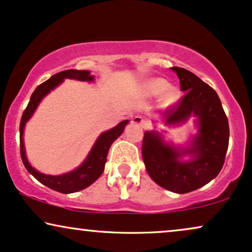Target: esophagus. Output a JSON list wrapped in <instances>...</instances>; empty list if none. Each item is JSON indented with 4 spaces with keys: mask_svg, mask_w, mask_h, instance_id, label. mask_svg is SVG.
<instances>
[{
    "mask_svg": "<svg viewBox=\"0 0 252 252\" xmlns=\"http://www.w3.org/2000/svg\"><path fill=\"white\" fill-rule=\"evenodd\" d=\"M131 122H132L133 124H137V126H143V128H145V126H146V123H148L144 119H143L142 116H135V117H132Z\"/></svg>",
    "mask_w": 252,
    "mask_h": 252,
    "instance_id": "obj_1",
    "label": "esophagus"
}]
</instances>
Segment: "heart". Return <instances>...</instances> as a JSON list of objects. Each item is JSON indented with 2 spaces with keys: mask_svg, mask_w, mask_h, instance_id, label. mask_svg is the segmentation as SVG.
Segmentation results:
<instances>
[{
  "mask_svg": "<svg viewBox=\"0 0 252 252\" xmlns=\"http://www.w3.org/2000/svg\"><path fill=\"white\" fill-rule=\"evenodd\" d=\"M144 91L149 96H159V95L163 94V96H161L163 106H170V104L174 103L179 96V91L176 87H171L165 79L160 78H155L146 81Z\"/></svg>",
  "mask_w": 252,
  "mask_h": 252,
  "instance_id": "1",
  "label": "heart"
}]
</instances>
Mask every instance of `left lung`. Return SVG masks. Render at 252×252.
<instances>
[{
  "instance_id": "left-lung-1",
  "label": "left lung",
  "mask_w": 252,
  "mask_h": 252,
  "mask_svg": "<svg viewBox=\"0 0 252 252\" xmlns=\"http://www.w3.org/2000/svg\"><path fill=\"white\" fill-rule=\"evenodd\" d=\"M180 80L185 95L165 111V126L186 122L196 117L197 135L186 149L167 144L157 130L143 137L142 156L151 179L163 189L185 194L205 186L214 179L224 164L229 144V124L219 95L211 86L192 72L171 67ZM191 156L183 162L181 157Z\"/></svg>"
}]
</instances>
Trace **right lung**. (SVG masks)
Instances as JSON below:
<instances>
[{
    "instance_id": "obj_1",
    "label": "right lung",
    "mask_w": 252,
    "mask_h": 252,
    "mask_svg": "<svg viewBox=\"0 0 252 252\" xmlns=\"http://www.w3.org/2000/svg\"><path fill=\"white\" fill-rule=\"evenodd\" d=\"M65 79H74V80L80 81H93L94 76L91 75L89 71L66 69V71L56 73L55 75L51 76L49 80L38 86L34 89L32 95H31L28 107L25 108L23 115H22L20 124V148L22 161H23L24 166L29 173L32 174L39 183L45 185L49 189L63 194H68L86 189V187L93 184L102 174L110 145L122 135L124 126L129 123V121H122V122L117 124L115 128L101 133L96 139V142L94 143L93 148H92L91 152L88 154L87 158L84 160V163L78 168H75V170L68 172V173L62 174V176H50V174H44L38 172L36 168H33L29 164L27 156H25V146L23 141L24 126L28 121L31 119V116L33 115L34 110H36L38 104L40 103V101L43 100V97L49 94L52 89H55L57 86L62 84Z\"/></svg>"
}]
</instances>
